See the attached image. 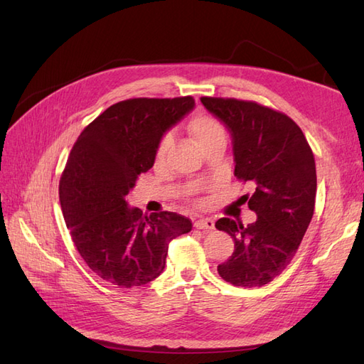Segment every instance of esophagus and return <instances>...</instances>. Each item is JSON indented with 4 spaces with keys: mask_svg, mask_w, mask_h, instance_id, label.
Instances as JSON below:
<instances>
[{
    "mask_svg": "<svg viewBox=\"0 0 364 364\" xmlns=\"http://www.w3.org/2000/svg\"><path fill=\"white\" fill-rule=\"evenodd\" d=\"M214 220L213 218H199V220H196L194 222V228H197V229H208V230H211V229H214Z\"/></svg>",
    "mask_w": 364,
    "mask_h": 364,
    "instance_id": "esophagus-1",
    "label": "esophagus"
}]
</instances>
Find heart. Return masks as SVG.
Segmentation results:
<instances>
[{
    "label": "heart",
    "instance_id": "1",
    "mask_svg": "<svg viewBox=\"0 0 364 364\" xmlns=\"http://www.w3.org/2000/svg\"><path fill=\"white\" fill-rule=\"evenodd\" d=\"M188 130L196 141V144L200 149L206 146L208 142H211L217 138H225V129L222 123L214 117L209 115H196L190 119L188 123ZM171 144L170 135H164L161 141L158 142L156 150H155V161L156 162H164L165 156H167L168 149Z\"/></svg>",
    "mask_w": 364,
    "mask_h": 364
}]
</instances>
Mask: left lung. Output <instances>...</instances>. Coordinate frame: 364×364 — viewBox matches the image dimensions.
Returning <instances> with one entry per match:
<instances>
[{
  "instance_id": "left-lung-1",
  "label": "left lung",
  "mask_w": 364,
  "mask_h": 364,
  "mask_svg": "<svg viewBox=\"0 0 364 364\" xmlns=\"http://www.w3.org/2000/svg\"><path fill=\"white\" fill-rule=\"evenodd\" d=\"M209 112L234 139L235 178L252 182L243 196L257 214L253 223L223 217L215 228L234 238V252L218 274L237 287H262L291 262L310 225L316 203V164L301 127L279 111L257 102L202 97Z\"/></svg>"
}]
</instances>
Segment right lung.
I'll return each instance as SVG.
<instances>
[{"instance_id":"1","label":"right lung","mask_w":364,"mask_h":364,"mask_svg":"<svg viewBox=\"0 0 364 364\" xmlns=\"http://www.w3.org/2000/svg\"><path fill=\"white\" fill-rule=\"evenodd\" d=\"M194 107L191 95L129 98L107 107L74 142L59 182L65 223L95 274L119 287H139L165 267L170 241L191 220L162 211L142 214L124 197L155 162L164 132Z\"/></svg>"}]
</instances>
